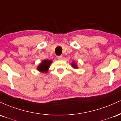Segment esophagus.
<instances>
[{
	"label": "esophagus",
	"instance_id": "obj_1",
	"mask_svg": "<svg viewBox=\"0 0 121 121\" xmlns=\"http://www.w3.org/2000/svg\"><path fill=\"white\" fill-rule=\"evenodd\" d=\"M57 59L59 60H61L62 59V56H57Z\"/></svg>",
	"mask_w": 121,
	"mask_h": 121
}]
</instances>
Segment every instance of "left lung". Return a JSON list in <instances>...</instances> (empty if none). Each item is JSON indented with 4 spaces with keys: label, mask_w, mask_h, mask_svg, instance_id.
Masks as SVG:
<instances>
[{
    "label": "left lung",
    "mask_w": 121,
    "mask_h": 121,
    "mask_svg": "<svg viewBox=\"0 0 121 121\" xmlns=\"http://www.w3.org/2000/svg\"><path fill=\"white\" fill-rule=\"evenodd\" d=\"M72 66L73 68H77V65H76V64L74 62H73V63L72 64Z\"/></svg>",
    "instance_id": "obj_1"
}]
</instances>
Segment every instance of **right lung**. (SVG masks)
<instances>
[{"instance_id": "add662e5", "label": "right lung", "mask_w": 121, "mask_h": 121, "mask_svg": "<svg viewBox=\"0 0 121 121\" xmlns=\"http://www.w3.org/2000/svg\"><path fill=\"white\" fill-rule=\"evenodd\" d=\"M52 63V61L48 60H43L41 63L37 66V69L39 72H43V73H47L48 71L50 65Z\"/></svg>"}]
</instances>
